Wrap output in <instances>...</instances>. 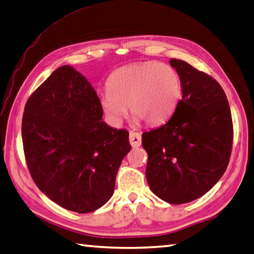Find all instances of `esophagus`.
Returning a JSON list of instances; mask_svg holds the SVG:
<instances>
[{
	"mask_svg": "<svg viewBox=\"0 0 254 254\" xmlns=\"http://www.w3.org/2000/svg\"><path fill=\"white\" fill-rule=\"evenodd\" d=\"M128 139H130V143H131V145H132L133 147H137V146L141 145L142 136H141L140 133L131 131V132H130V136H128Z\"/></svg>",
	"mask_w": 254,
	"mask_h": 254,
	"instance_id": "obj_1",
	"label": "esophagus"
}]
</instances>
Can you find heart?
I'll list each match as a JSON object with an SVG mask.
<instances>
[{
  "instance_id": "b5f03b06",
  "label": "heart",
  "mask_w": 254,
  "mask_h": 254,
  "mask_svg": "<svg viewBox=\"0 0 254 254\" xmlns=\"http://www.w3.org/2000/svg\"><path fill=\"white\" fill-rule=\"evenodd\" d=\"M100 105L113 123H120L127 107L136 121L156 127L168 121L181 96V79L175 68L158 62L128 64L115 70Z\"/></svg>"
}]
</instances>
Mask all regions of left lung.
<instances>
[{"label": "left lung", "instance_id": "left-lung-1", "mask_svg": "<svg viewBox=\"0 0 254 254\" xmlns=\"http://www.w3.org/2000/svg\"><path fill=\"white\" fill-rule=\"evenodd\" d=\"M170 64L181 79L182 99L169 120L142 134L151 191L168 203H188L211 190L229 164L231 110L213 77L181 60Z\"/></svg>", "mask_w": 254, "mask_h": 254}]
</instances>
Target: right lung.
Wrapping results in <instances>:
<instances>
[{"mask_svg":"<svg viewBox=\"0 0 254 254\" xmlns=\"http://www.w3.org/2000/svg\"><path fill=\"white\" fill-rule=\"evenodd\" d=\"M93 87L70 65L57 68L32 94L22 120L31 177L64 209L89 213L110 200L131 150L128 132L102 121Z\"/></svg>","mask_w":254,"mask_h":254,"instance_id":"obj_1","label":"right lung"}]
</instances>
